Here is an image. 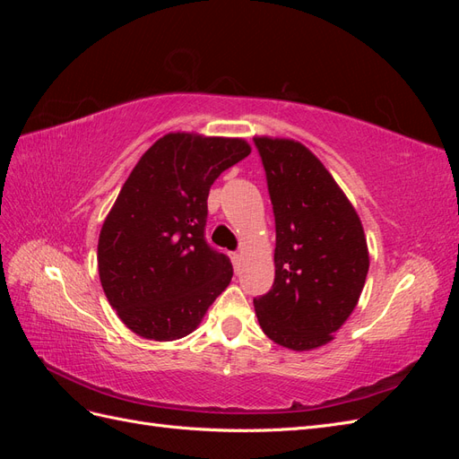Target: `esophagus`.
<instances>
[{
  "label": "esophagus",
  "instance_id": "34e87169",
  "mask_svg": "<svg viewBox=\"0 0 459 459\" xmlns=\"http://www.w3.org/2000/svg\"><path fill=\"white\" fill-rule=\"evenodd\" d=\"M230 258H231V262H233V266H238L239 260H241V255H239V253H231Z\"/></svg>",
  "mask_w": 459,
  "mask_h": 459
}]
</instances>
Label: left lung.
<instances>
[{
  "label": "left lung",
  "instance_id": "1",
  "mask_svg": "<svg viewBox=\"0 0 459 459\" xmlns=\"http://www.w3.org/2000/svg\"><path fill=\"white\" fill-rule=\"evenodd\" d=\"M275 218V280L255 299L258 324L290 351L327 344L362 295L369 255L362 221L310 149L255 137Z\"/></svg>",
  "mask_w": 459,
  "mask_h": 459
}]
</instances>
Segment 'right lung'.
Listing matches in <instances>:
<instances>
[{
	"label": "right lung",
	"mask_w": 459,
	"mask_h": 459,
	"mask_svg": "<svg viewBox=\"0 0 459 459\" xmlns=\"http://www.w3.org/2000/svg\"><path fill=\"white\" fill-rule=\"evenodd\" d=\"M248 152L239 137L166 134L122 186L103 221L97 266L108 304L140 337L189 335L230 285V258L204 239L206 199Z\"/></svg>",
	"instance_id": "add662e5"
}]
</instances>
